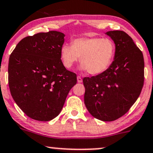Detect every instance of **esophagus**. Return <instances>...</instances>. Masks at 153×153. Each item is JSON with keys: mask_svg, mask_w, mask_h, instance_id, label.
Instances as JSON below:
<instances>
[{"mask_svg": "<svg viewBox=\"0 0 153 153\" xmlns=\"http://www.w3.org/2000/svg\"><path fill=\"white\" fill-rule=\"evenodd\" d=\"M77 82H78L79 83H82V77L79 76H77Z\"/></svg>", "mask_w": 153, "mask_h": 153, "instance_id": "1", "label": "esophagus"}]
</instances>
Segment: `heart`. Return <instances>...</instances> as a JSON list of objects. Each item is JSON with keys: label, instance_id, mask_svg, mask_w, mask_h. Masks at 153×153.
Returning <instances> with one entry per match:
<instances>
[{"label": "heart", "instance_id": "heart-1", "mask_svg": "<svg viewBox=\"0 0 153 153\" xmlns=\"http://www.w3.org/2000/svg\"><path fill=\"white\" fill-rule=\"evenodd\" d=\"M115 52V42L108 37H79L71 41V45H62L60 56L62 64L67 69H71L80 57L82 69L95 75L108 69Z\"/></svg>", "mask_w": 153, "mask_h": 153}]
</instances>
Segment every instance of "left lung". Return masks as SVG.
Returning <instances> with one entry per match:
<instances>
[{"mask_svg": "<svg viewBox=\"0 0 153 153\" xmlns=\"http://www.w3.org/2000/svg\"><path fill=\"white\" fill-rule=\"evenodd\" d=\"M116 45L114 60L97 76L84 77V103L94 118L113 121L130 110L144 84V58L133 39L121 30L106 33Z\"/></svg>", "mask_w": 153, "mask_h": 153, "instance_id": "1", "label": "left lung"}]
</instances>
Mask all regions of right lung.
Segmentation results:
<instances>
[{"label": "right lung", "instance_id": "1", "mask_svg": "<svg viewBox=\"0 0 153 153\" xmlns=\"http://www.w3.org/2000/svg\"><path fill=\"white\" fill-rule=\"evenodd\" d=\"M64 35L57 31L25 37L11 53L8 84L15 102L28 117L48 121L59 114L76 84V74L62 64Z\"/></svg>", "mask_w": 153, "mask_h": 153}]
</instances>
